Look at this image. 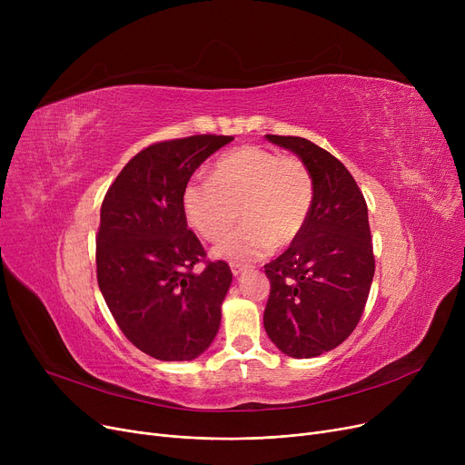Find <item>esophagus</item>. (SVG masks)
<instances>
[{
  "mask_svg": "<svg viewBox=\"0 0 465 465\" xmlns=\"http://www.w3.org/2000/svg\"><path fill=\"white\" fill-rule=\"evenodd\" d=\"M230 267H232V273L237 277V275H241L242 273V270H245V267H242L241 263H235V262H232L230 263Z\"/></svg>",
  "mask_w": 465,
  "mask_h": 465,
  "instance_id": "esophagus-1",
  "label": "esophagus"
}]
</instances>
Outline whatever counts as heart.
I'll list each match as a JSON object with an SVG mask.
<instances>
[{
  "label": "heart",
  "instance_id": "heart-1",
  "mask_svg": "<svg viewBox=\"0 0 465 465\" xmlns=\"http://www.w3.org/2000/svg\"><path fill=\"white\" fill-rule=\"evenodd\" d=\"M312 198L314 183L300 158L247 144L220 156L211 177L190 179L181 203L190 228L205 239L223 233L241 210L246 223L220 237L213 256L251 262L300 237Z\"/></svg>",
  "mask_w": 465,
  "mask_h": 465
}]
</instances>
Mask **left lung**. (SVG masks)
Instances as JSON below:
<instances>
[{
	"instance_id": "left-lung-1",
	"label": "left lung",
	"mask_w": 465,
	"mask_h": 465,
	"mask_svg": "<svg viewBox=\"0 0 465 465\" xmlns=\"http://www.w3.org/2000/svg\"><path fill=\"white\" fill-rule=\"evenodd\" d=\"M294 153L314 183L300 237L265 263L272 292L263 328L281 352L314 358L354 331L375 273L368 205L349 169L303 137L265 135Z\"/></svg>"
}]
</instances>
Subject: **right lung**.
I'll return each mask as SVG.
<instances>
[{"mask_svg":"<svg viewBox=\"0 0 465 465\" xmlns=\"http://www.w3.org/2000/svg\"><path fill=\"white\" fill-rule=\"evenodd\" d=\"M230 135L162 141L135 154L102 203L95 237L97 284L132 343L162 361H188L209 349L232 284L230 265L205 262L188 230L183 188Z\"/></svg>","mask_w":465,"mask_h":465,"instance_id":"obj_1","label":"right lung"}]
</instances>
